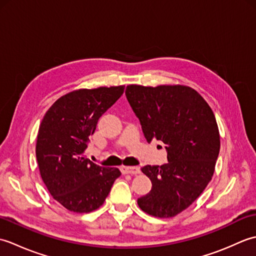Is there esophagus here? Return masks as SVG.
Instances as JSON below:
<instances>
[{
    "label": "esophagus",
    "mask_w": 256,
    "mask_h": 256,
    "mask_svg": "<svg viewBox=\"0 0 256 256\" xmlns=\"http://www.w3.org/2000/svg\"><path fill=\"white\" fill-rule=\"evenodd\" d=\"M120 170L122 174H131V175H138L140 172V170L138 167H131V166H121Z\"/></svg>",
    "instance_id": "1"
}]
</instances>
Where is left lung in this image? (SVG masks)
Wrapping results in <instances>:
<instances>
[{
  "instance_id": "obj_1",
  "label": "left lung",
  "mask_w": 256,
  "mask_h": 256,
  "mask_svg": "<svg viewBox=\"0 0 256 256\" xmlns=\"http://www.w3.org/2000/svg\"><path fill=\"white\" fill-rule=\"evenodd\" d=\"M125 94L146 140H162L167 150V164L142 168L152 189L138 204L150 216L172 218L187 209L214 176L220 150L214 114L204 98L186 86L130 84Z\"/></svg>"
}]
</instances>
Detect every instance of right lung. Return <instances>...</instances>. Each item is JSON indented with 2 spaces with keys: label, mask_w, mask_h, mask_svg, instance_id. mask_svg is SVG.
Masks as SVG:
<instances>
[{
  "label": "right lung",
  "mask_w": 256,
  "mask_h": 256,
  "mask_svg": "<svg viewBox=\"0 0 256 256\" xmlns=\"http://www.w3.org/2000/svg\"><path fill=\"white\" fill-rule=\"evenodd\" d=\"M124 86L79 89L62 96L40 125L36 158L52 198L69 211L99 208L121 176L118 168L92 162L84 155L100 116L123 94Z\"/></svg>",
  "instance_id": "obj_1"
}]
</instances>
